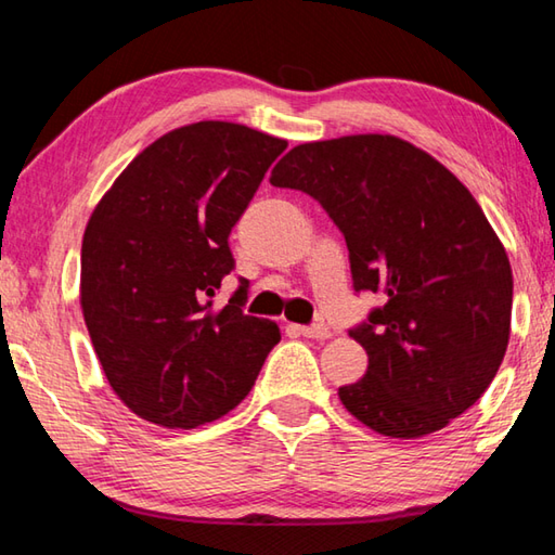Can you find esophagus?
I'll list each match as a JSON object with an SVG mask.
<instances>
[{
    "label": "esophagus",
    "mask_w": 555,
    "mask_h": 555,
    "mask_svg": "<svg viewBox=\"0 0 555 555\" xmlns=\"http://www.w3.org/2000/svg\"><path fill=\"white\" fill-rule=\"evenodd\" d=\"M289 334L297 336H307V338H317V341H324V338H332V328L324 324H312V326H299V324H289L287 326Z\"/></svg>",
    "instance_id": "obj_1"
}]
</instances>
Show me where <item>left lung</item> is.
I'll return each mask as SVG.
<instances>
[{
    "instance_id": "obj_1",
    "label": "left lung",
    "mask_w": 555,
    "mask_h": 555,
    "mask_svg": "<svg viewBox=\"0 0 555 555\" xmlns=\"http://www.w3.org/2000/svg\"><path fill=\"white\" fill-rule=\"evenodd\" d=\"M270 184L322 204L346 238L353 289L383 297L348 332L367 371L338 387L346 410L392 439H420L470 410L507 351L512 268L465 184L380 133L297 145Z\"/></svg>"
}]
</instances>
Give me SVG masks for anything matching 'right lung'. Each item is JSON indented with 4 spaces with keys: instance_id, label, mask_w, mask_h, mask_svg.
Segmentation results:
<instances>
[{
    "instance_id": "1",
    "label": "right lung",
    "mask_w": 555,
    "mask_h": 555,
    "mask_svg": "<svg viewBox=\"0 0 555 555\" xmlns=\"http://www.w3.org/2000/svg\"><path fill=\"white\" fill-rule=\"evenodd\" d=\"M287 141L229 121L160 135L129 163L82 238L80 302L112 390L141 420L194 429L250 392L278 324L243 312L229 233Z\"/></svg>"
}]
</instances>
